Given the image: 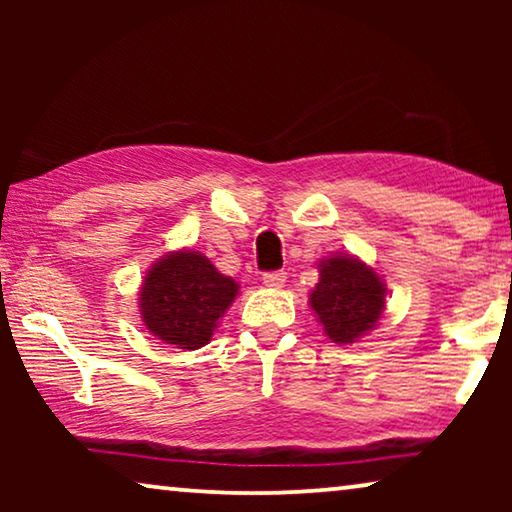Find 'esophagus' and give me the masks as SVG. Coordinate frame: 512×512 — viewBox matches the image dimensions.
<instances>
[{
  "mask_svg": "<svg viewBox=\"0 0 512 512\" xmlns=\"http://www.w3.org/2000/svg\"><path fill=\"white\" fill-rule=\"evenodd\" d=\"M286 282V272L284 270H270L263 275V284L270 286V289H282Z\"/></svg>",
  "mask_w": 512,
  "mask_h": 512,
  "instance_id": "esophagus-1",
  "label": "esophagus"
}]
</instances>
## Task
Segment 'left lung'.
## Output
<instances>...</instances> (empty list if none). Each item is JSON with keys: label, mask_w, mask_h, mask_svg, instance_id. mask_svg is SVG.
<instances>
[{"label": "left lung", "mask_w": 512, "mask_h": 512, "mask_svg": "<svg viewBox=\"0 0 512 512\" xmlns=\"http://www.w3.org/2000/svg\"><path fill=\"white\" fill-rule=\"evenodd\" d=\"M319 284L310 305L333 342L347 345L382 317L384 284L373 268L352 256H333L319 265Z\"/></svg>", "instance_id": "left-lung-1"}]
</instances>
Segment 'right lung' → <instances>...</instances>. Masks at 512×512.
Segmentation results:
<instances>
[{"label":"right lung","instance_id":"add662e5","mask_svg":"<svg viewBox=\"0 0 512 512\" xmlns=\"http://www.w3.org/2000/svg\"><path fill=\"white\" fill-rule=\"evenodd\" d=\"M139 296L144 324L156 338L198 349L235 300L237 284L198 251H177L153 265Z\"/></svg>","mask_w":512,"mask_h":512}]
</instances>
